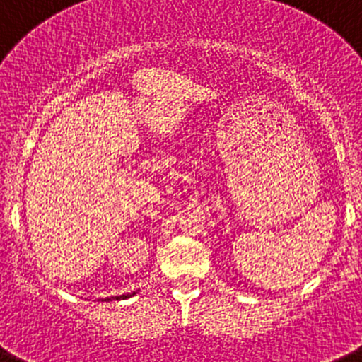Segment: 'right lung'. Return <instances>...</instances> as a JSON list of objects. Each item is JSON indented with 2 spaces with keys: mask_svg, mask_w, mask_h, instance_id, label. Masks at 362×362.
<instances>
[{
  "mask_svg": "<svg viewBox=\"0 0 362 362\" xmlns=\"http://www.w3.org/2000/svg\"><path fill=\"white\" fill-rule=\"evenodd\" d=\"M132 296H134V293H132ZM127 297H131V296H118V297H111V299H104V300H118V299H127Z\"/></svg>",
  "mask_w": 362,
  "mask_h": 362,
  "instance_id": "add662e5",
  "label": "right lung"
}]
</instances>
